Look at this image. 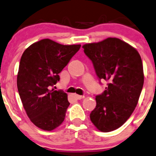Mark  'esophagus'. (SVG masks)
Listing matches in <instances>:
<instances>
[{
	"label": "esophagus",
	"instance_id": "1",
	"mask_svg": "<svg viewBox=\"0 0 156 156\" xmlns=\"http://www.w3.org/2000/svg\"><path fill=\"white\" fill-rule=\"evenodd\" d=\"M75 97H76V98L77 99V100H81V99L84 98L85 96H83V95H78V94H76V95H75Z\"/></svg>",
	"mask_w": 156,
	"mask_h": 156
}]
</instances>
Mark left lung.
<instances>
[{
    "instance_id": "left-lung-1",
    "label": "left lung",
    "mask_w": 156,
    "mask_h": 156,
    "mask_svg": "<svg viewBox=\"0 0 156 156\" xmlns=\"http://www.w3.org/2000/svg\"><path fill=\"white\" fill-rule=\"evenodd\" d=\"M83 48L99 80L108 82L106 90L95 97L90 119L99 131L110 132L122 126L137 106L144 82L141 57L131 45L115 37Z\"/></svg>"
}]
</instances>
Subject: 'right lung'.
<instances>
[{
    "mask_svg": "<svg viewBox=\"0 0 156 156\" xmlns=\"http://www.w3.org/2000/svg\"><path fill=\"white\" fill-rule=\"evenodd\" d=\"M80 46L43 39L30 45L22 54L17 87L27 115L39 128L52 131L65 120L70 105L67 94L49 88L59 81L58 73Z\"/></svg>",
    "mask_w": 156,
    "mask_h": 156,
    "instance_id": "1",
    "label": "right lung"
}]
</instances>
